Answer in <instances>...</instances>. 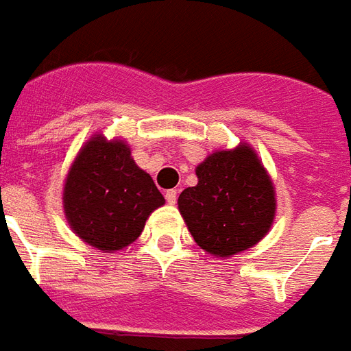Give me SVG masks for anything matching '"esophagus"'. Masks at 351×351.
I'll return each mask as SVG.
<instances>
[{
	"mask_svg": "<svg viewBox=\"0 0 351 351\" xmlns=\"http://www.w3.org/2000/svg\"><path fill=\"white\" fill-rule=\"evenodd\" d=\"M176 193H178L176 189H167V191H165V200H167L169 204H175V202H176Z\"/></svg>",
	"mask_w": 351,
	"mask_h": 351,
	"instance_id": "obj_1",
	"label": "esophagus"
}]
</instances>
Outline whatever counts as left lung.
Segmentation results:
<instances>
[{"label":"left lung","instance_id":"left-lung-1","mask_svg":"<svg viewBox=\"0 0 351 351\" xmlns=\"http://www.w3.org/2000/svg\"><path fill=\"white\" fill-rule=\"evenodd\" d=\"M195 173L199 182L182 191L178 210L202 250L232 258L263 239L276 215V195L252 147L213 152Z\"/></svg>","mask_w":351,"mask_h":351}]
</instances>
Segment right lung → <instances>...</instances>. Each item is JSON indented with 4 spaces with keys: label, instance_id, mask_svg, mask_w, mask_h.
<instances>
[{
    "label": "right lung",
    "instance_id": "obj_1",
    "mask_svg": "<svg viewBox=\"0 0 351 351\" xmlns=\"http://www.w3.org/2000/svg\"><path fill=\"white\" fill-rule=\"evenodd\" d=\"M64 213L80 239L103 252L128 247L152 211L165 204L151 175L123 140L95 134L75 158L64 184Z\"/></svg>",
    "mask_w": 351,
    "mask_h": 351
}]
</instances>
